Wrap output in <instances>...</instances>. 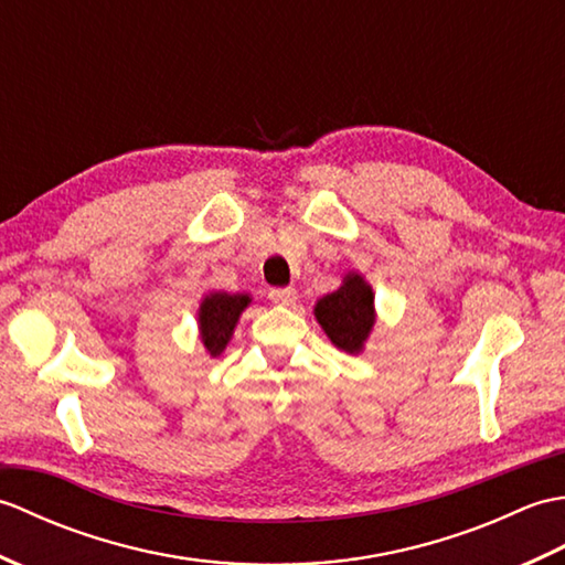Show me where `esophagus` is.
Returning <instances> with one entry per match:
<instances>
[{
    "label": "esophagus",
    "mask_w": 565,
    "mask_h": 565,
    "mask_svg": "<svg viewBox=\"0 0 565 565\" xmlns=\"http://www.w3.org/2000/svg\"><path fill=\"white\" fill-rule=\"evenodd\" d=\"M269 301L279 303V306H289L296 301V291L294 289H271L269 291Z\"/></svg>",
    "instance_id": "esophagus-1"
}]
</instances>
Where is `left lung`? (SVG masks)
<instances>
[{"label": "left lung", "instance_id": "1", "mask_svg": "<svg viewBox=\"0 0 565 565\" xmlns=\"http://www.w3.org/2000/svg\"><path fill=\"white\" fill-rule=\"evenodd\" d=\"M316 318L328 332L334 347L344 352H359L374 328V294L359 274H347L338 291L322 296L316 306Z\"/></svg>", "mask_w": 565, "mask_h": 565}]
</instances>
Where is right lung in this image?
I'll list each match as a JSON object with an SVG mask.
<instances>
[{"label":"right lung","instance_id":"obj_1","mask_svg":"<svg viewBox=\"0 0 565 565\" xmlns=\"http://www.w3.org/2000/svg\"><path fill=\"white\" fill-rule=\"evenodd\" d=\"M249 296L245 294H211L203 298L199 308V326H201V340L206 344L211 356H218L231 334L235 330V322L239 313L247 308Z\"/></svg>","mask_w":565,"mask_h":565}]
</instances>
